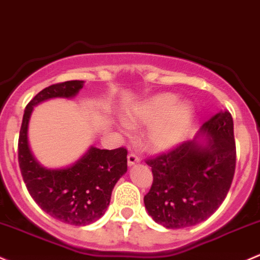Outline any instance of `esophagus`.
Returning a JSON list of instances; mask_svg holds the SVG:
<instances>
[{
    "mask_svg": "<svg viewBox=\"0 0 260 260\" xmlns=\"http://www.w3.org/2000/svg\"><path fill=\"white\" fill-rule=\"evenodd\" d=\"M127 159H128V166H129V167L137 165V163L141 162V158H139L138 155L136 154V153H129V154H128V157H127Z\"/></svg>",
    "mask_w": 260,
    "mask_h": 260,
    "instance_id": "obj_1",
    "label": "esophagus"
}]
</instances>
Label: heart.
Wrapping results in <instances>:
<instances>
[{
  "label": "heart",
  "mask_w": 260,
  "mask_h": 260,
  "mask_svg": "<svg viewBox=\"0 0 260 260\" xmlns=\"http://www.w3.org/2000/svg\"><path fill=\"white\" fill-rule=\"evenodd\" d=\"M177 102V95L160 93L148 98L133 109L129 121L133 125H149L146 146L155 152L172 148L182 139L193 118L188 102Z\"/></svg>",
  "instance_id": "1"
}]
</instances>
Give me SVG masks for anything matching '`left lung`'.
Masks as SVG:
<instances>
[{
    "mask_svg": "<svg viewBox=\"0 0 260 260\" xmlns=\"http://www.w3.org/2000/svg\"><path fill=\"white\" fill-rule=\"evenodd\" d=\"M206 144L182 142L149 158L153 182L144 196L149 215L169 229L187 228L209 218L229 192L236 172L233 118L220 111L201 128Z\"/></svg>",
    "mask_w": 260,
    "mask_h": 260,
    "instance_id": "left-lung-1",
    "label": "left lung"
}]
</instances>
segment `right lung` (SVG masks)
I'll return each instance as SVG.
<instances>
[{
	"instance_id": "right-lung-1",
	"label": "right lung",
	"mask_w": 260,
	"mask_h": 260,
	"mask_svg": "<svg viewBox=\"0 0 260 260\" xmlns=\"http://www.w3.org/2000/svg\"><path fill=\"white\" fill-rule=\"evenodd\" d=\"M82 87L83 81H67L42 89L26 106L18 137V165L28 193L51 217L72 225H87L105 214L113 187L127 172V149L91 147L72 167L47 169L29 151L27 128L34 106L48 98H71Z\"/></svg>"
}]
</instances>
